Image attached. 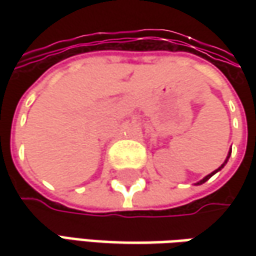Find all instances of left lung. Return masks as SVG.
Wrapping results in <instances>:
<instances>
[{
	"instance_id": "8db88e82",
	"label": "left lung",
	"mask_w": 256,
	"mask_h": 256,
	"mask_svg": "<svg viewBox=\"0 0 256 256\" xmlns=\"http://www.w3.org/2000/svg\"><path fill=\"white\" fill-rule=\"evenodd\" d=\"M230 156H231V151L228 152V156H226V160H225V162L222 164L221 166H220V168H218L216 171H214V172H211L210 175H206V176H205L204 180H201V181H200V182H196V185H201V184H204V182H206V181H208V180H210V178H211L212 175H214V174H216V172H218V171H221V168H224V166H225V164L228 162V160H230Z\"/></svg>"
}]
</instances>
